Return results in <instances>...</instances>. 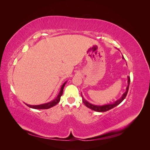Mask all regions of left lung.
<instances>
[{
  "instance_id": "8db88e82",
  "label": "left lung",
  "mask_w": 150,
  "mask_h": 150,
  "mask_svg": "<svg viewBox=\"0 0 150 150\" xmlns=\"http://www.w3.org/2000/svg\"><path fill=\"white\" fill-rule=\"evenodd\" d=\"M122 59H125L123 56H122ZM129 83H130V78H129V76H128V86H127V88H126V91L123 93V94L122 95V96L119 99H117V100H116L114 103L108 104H104V105H101H101H95V104H93L90 103L88 101H86V99L84 98L83 95L81 94V96H82V99H83V102L85 104L86 107L90 108L91 110H92L93 111H97V112H105V111H109V110H111L112 108H115L116 106L118 105V104H120L125 99L126 95H127V93H128V92Z\"/></svg>"
}]
</instances>
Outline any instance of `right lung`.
Returning a JSON list of instances; mask_svg holds the SVG:
<instances>
[{
	"instance_id": "right-lung-1",
	"label": "right lung",
	"mask_w": 150,
	"mask_h": 150,
	"mask_svg": "<svg viewBox=\"0 0 150 150\" xmlns=\"http://www.w3.org/2000/svg\"><path fill=\"white\" fill-rule=\"evenodd\" d=\"M66 83H67V81H66L64 83H63V84L62 85L61 88L59 93L58 94L57 96L55 99H53L52 101H50L49 103H45V104H39V105H30V104H28L26 103H25V104L28 107H29L30 108H33V109H36V110H45V109H49V108H51L54 106H56V104L60 101L61 97L63 93V89H64V86L66 84Z\"/></svg>"
}]
</instances>
